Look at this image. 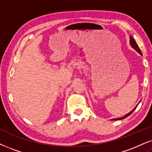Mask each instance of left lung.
I'll use <instances>...</instances> for the list:
<instances>
[{
    "label": "left lung",
    "instance_id": "left-lung-1",
    "mask_svg": "<svg viewBox=\"0 0 152 152\" xmlns=\"http://www.w3.org/2000/svg\"><path fill=\"white\" fill-rule=\"evenodd\" d=\"M130 43L131 46H132V47L137 52H138V53H139L140 54V55H142V52H141V50H140V48H139V46H138V45L137 44V43H136L135 41H134V39L133 37H131V36H130ZM137 106H136L135 108H134L133 110H131V111L130 112V113H128V114H127V115H125V116H123V117L120 118H117V119H113V120H115V121H116V120H121V119H124V118H127V117H128V116L130 115V114L132 113V112L134 111V109H135V108H137Z\"/></svg>",
    "mask_w": 152,
    "mask_h": 152
}]
</instances>
